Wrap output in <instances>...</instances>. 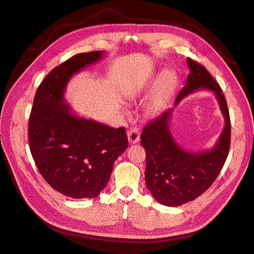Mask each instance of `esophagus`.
Listing matches in <instances>:
<instances>
[{"label":"esophagus","mask_w":254,"mask_h":254,"mask_svg":"<svg viewBox=\"0 0 254 254\" xmlns=\"http://www.w3.org/2000/svg\"><path fill=\"white\" fill-rule=\"evenodd\" d=\"M127 139L129 144H137L140 140V135H139V129L137 127H133L127 132Z\"/></svg>","instance_id":"esophagus-1"}]
</instances>
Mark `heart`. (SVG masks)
<instances>
[{
	"label": "heart",
	"mask_w": 254,
	"mask_h": 254,
	"mask_svg": "<svg viewBox=\"0 0 254 254\" xmlns=\"http://www.w3.org/2000/svg\"><path fill=\"white\" fill-rule=\"evenodd\" d=\"M177 82L178 77L174 70H165L161 74L146 104L145 109L149 116H157L165 108Z\"/></svg>",
	"instance_id": "b5f03b06"
}]
</instances>
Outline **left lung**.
Returning a JSON list of instances; mask_svg holds the SVG:
<instances>
[{
	"instance_id": "obj_1",
	"label": "left lung",
	"mask_w": 254,
	"mask_h": 254,
	"mask_svg": "<svg viewBox=\"0 0 254 254\" xmlns=\"http://www.w3.org/2000/svg\"><path fill=\"white\" fill-rule=\"evenodd\" d=\"M187 64L190 73L174 107L149 122L140 136L146 150V186L155 200L170 207L189 203L203 194L218 177L230 150L231 121L222 90L204 66L190 58H187ZM200 88L209 89L216 96L225 127L213 147L194 153L178 145L171 134L170 120L174 107Z\"/></svg>"
}]
</instances>
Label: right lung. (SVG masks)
Segmentation results:
<instances>
[{
    "mask_svg": "<svg viewBox=\"0 0 254 254\" xmlns=\"http://www.w3.org/2000/svg\"><path fill=\"white\" fill-rule=\"evenodd\" d=\"M105 56V51L79 54L54 68L38 87L31 110L32 157L48 185L71 198L96 197L127 148L125 127L79 116L64 96L71 77Z\"/></svg>",
    "mask_w": 254,
    "mask_h": 254,
    "instance_id": "1",
    "label": "right lung"
}]
</instances>
